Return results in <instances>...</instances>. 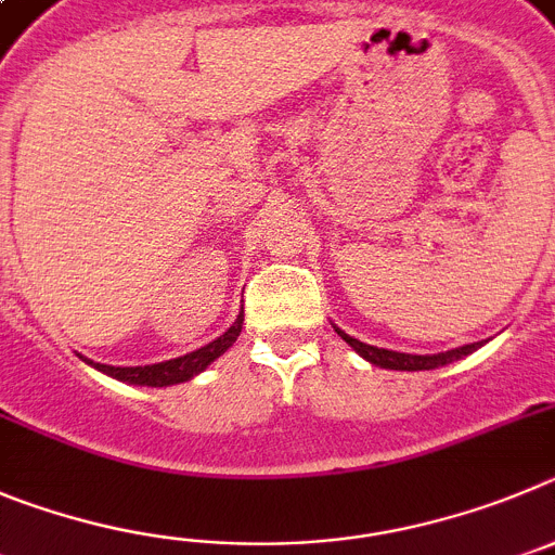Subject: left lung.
<instances>
[{
	"label": "left lung",
	"mask_w": 555,
	"mask_h": 555,
	"mask_svg": "<svg viewBox=\"0 0 555 555\" xmlns=\"http://www.w3.org/2000/svg\"><path fill=\"white\" fill-rule=\"evenodd\" d=\"M334 332L346 339L348 346H351L359 357H364L367 362L378 364V367H387V371H434V367H439V364H448V362H453V359L467 357V353H473L478 346H481V343H470V346L453 348V351H446V353H426V357H414V353H398V351H387V348H376V346H367V343H359V339H353L351 334L339 332L337 326H334Z\"/></svg>",
	"instance_id": "obj_1"
}]
</instances>
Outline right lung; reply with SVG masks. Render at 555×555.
Wrapping results in <instances>:
<instances>
[{
  "mask_svg": "<svg viewBox=\"0 0 555 555\" xmlns=\"http://www.w3.org/2000/svg\"><path fill=\"white\" fill-rule=\"evenodd\" d=\"M243 328V312L237 314V321L234 326L229 328L227 334H221L218 339H212L209 346L198 348L193 353H184L179 359H168V362L159 364H146V367H113V364H99L88 359V364H93L96 371L107 373V376L118 378V382H129V384H143V387H168V384H179L193 378L196 373H202L209 362H216L229 346H232L234 339L241 337Z\"/></svg>",
  "mask_w": 555,
  "mask_h": 555,
  "instance_id": "obj_1",
  "label": "right lung"
}]
</instances>
